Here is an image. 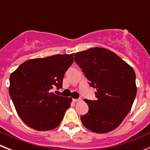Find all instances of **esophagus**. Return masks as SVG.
I'll return each instance as SVG.
<instances>
[{
	"mask_svg": "<svg viewBox=\"0 0 150 150\" xmlns=\"http://www.w3.org/2000/svg\"><path fill=\"white\" fill-rule=\"evenodd\" d=\"M80 100H81V99H80V98H79V99H73V101H74V102H79V101H80Z\"/></svg>",
	"mask_w": 150,
	"mask_h": 150,
	"instance_id": "esophagus-1",
	"label": "esophagus"
}]
</instances>
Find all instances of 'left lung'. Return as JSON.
I'll return each mask as SVG.
<instances>
[{
  "label": "left lung",
  "mask_w": 150,
  "mask_h": 150,
  "mask_svg": "<svg viewBox=\"0 0 150 150\" xmlns=\"http://www.w3.org/2000/svg\"><path fill=\"white\" fill-rule=\"evenodd\" d=\"M74 60L90 86L96 88V100L85 99L88 111L80 118L83 125L96 133L114 130L131 110L136 97L134 71L116 54L104 48L76 52Z\"/></svg>",
  "instance_id": "left-lung-1"
}]
</instances>
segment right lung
Listing matches in <instances>:
<instances>
[{"label": "right lung", "instance_id": "right-lung-1", "mask_svg": "<svg viewBox=\"0 0 150 150\" xmlns=\"http://www.w3.org/2000/svg\"><path fill=\"white\" fill-rule=\"evenodd\" d=\"M73 62L74 54L55 55L25 62L12 73L10 96L19 117L29 127L48 131L59 126L72 99L50 90L62 88Z\"/></svg>", "mask_w": 150, "mask_h": 150}]
</instances>
